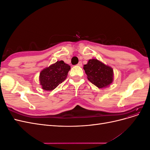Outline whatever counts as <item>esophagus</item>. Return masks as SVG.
I'll return each instance as SVG.
<instances>
[{
  "mask_svg": "<svg viewBox=\"0 0 150 150\" xmlns=\"http://www.w3.org/2000/svg\"><path fill=\"white\" fill-rule=\"evenodd\" d=\"M82 65H83L82 62H81V61H80V62H79V63H78V66H80V67H81V66H82Z\"/></svg>",
  "mask_w": 150,
  "mask_h": 150,
  "instance_id": "esophagus-1",
  "label": "esophagus"
}]
</instances>
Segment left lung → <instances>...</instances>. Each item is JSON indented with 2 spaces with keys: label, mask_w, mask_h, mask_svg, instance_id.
I'll return each instance as SVG.
<instances>
[{
  "label": "left lung",
  "mask_w": 150,
  "mask_h": 150,
  "mask_svg": "<svg viewBox=\"0 0 150 150\" xmlns=\"http://www.w3.org/2000/svg\"><path fill=\"white\" fill-rule=\"evenodd\" d=\"M83 69L88 79L98 88H105L112 84L114 79L112 68L97 59H89Z\"/></svg>",
  "instance_id": "left-lung-1"
}]
</instances>
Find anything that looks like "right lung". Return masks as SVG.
<instances>
[{
    "instance_id": "right-lung-1",
    "label": "right lung",
    "mask_w": 150,
    "mask_h": 150,
    "mask_svg": "<svg viewBox=\"0 0 150 150\" xmlns=\"http://www.w3.org/2000/svg\"><path fill=\"white\" fill-rule=\"evenodd\" d=\"M70 69L71 66L63 61H57L44 68L39 74V83L42 89L45 91L55 89L66 79Z\"/></svg>"
}]
</instances>
